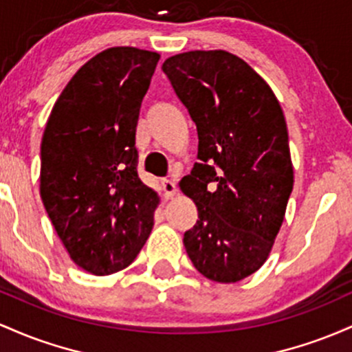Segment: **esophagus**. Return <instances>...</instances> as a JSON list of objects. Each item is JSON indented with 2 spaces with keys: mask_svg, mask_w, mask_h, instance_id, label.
<instances>
[{
  "mask_svg": "<svg viewBox=\"0 0 352 352\" xmlns=\"http://www.w3.org/2000/svg\"><path fill=\"white\" fill-rule=\"evenodd\" d=\"M161 189H163L164 197H173L177 192L176 183L173 179H163V181H161Z\"/></svg>",
  "mask_w": 352,
  "mask_h": 352,
  "instance_id": "1",
  "label": "esophagus"
}]
</instances>
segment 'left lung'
<instances>
[{
    "instance_id": "obj_1",
    "label": "left lung",
    "mask_w": 352,
    "mask_h": 352,
    "mask_svg": "<svg viewBox=\"0 0 352 352\" xmlns=\"http://www.w3.org/2000/svg\"><path fill=\"white\" fill-rule=\"evenodd\" d=\"M163 71L199 140V161L179 181L199 218L184 248L208 279L238 283L266 263L293 191L281 104L246 61L223 50L175 54Z\"/></svg>"
}]
</instances>
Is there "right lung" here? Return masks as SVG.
I'll list each match as a JSON object with an SVG mask.
<instances>
[{"mask_svg":"<svg viewBox=\"0 0 352 352\" xmlns=\"http://www.w3.org/2000/svg\"><path fill=\"white\" fill-rule=\"evenodd\" d=\"M160 54L101 51L59 94L41 141L39 192L69 258L96 276L144 246L160 196L138 177L136 126Z\"/></svg>","mask_w":352,"mask_h":352,"instance_id":"add662e5","label":"right lung"}]
</instances>
